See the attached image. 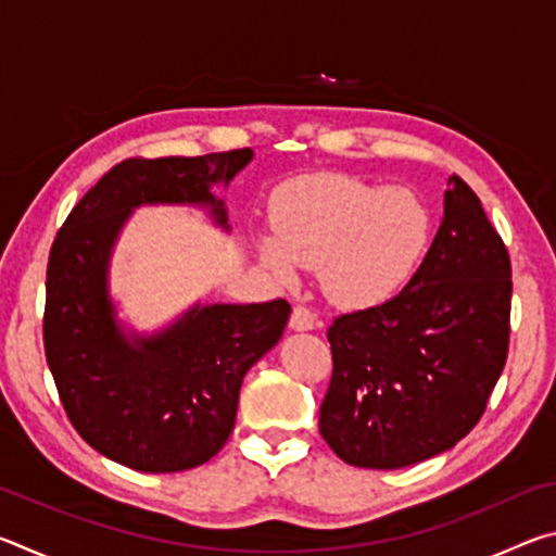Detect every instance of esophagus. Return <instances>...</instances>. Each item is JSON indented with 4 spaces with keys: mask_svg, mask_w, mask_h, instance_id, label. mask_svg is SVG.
<instances>
[{
    "mask_svg": "<svg viewBox=\"0 0 556 556\" xmlns=\"http://www.w3.org/2000/svg\"><path fill=\"white\" fill-rule=\"evenodd\" d=\"M289 326L294 328V331H312V328L318 326V318L312 308L294 306V312H291V318H289Z\"/></svg>",
    "mask_w": 556,
    "mask_h": 556,
    "instance_id": "esophagus-1",
    "label": "esophagus"
}]
</instances>
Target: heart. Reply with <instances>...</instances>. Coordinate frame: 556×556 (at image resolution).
I'll use <instances>...</instances> for the list:
<instances>
[{"mask_svg":"<svg viewBox=\"0 0 556 556\" xmlns=\"http://www.w3.org/2000/svg\"><path fill=\"white\" fill-rule=\"evenodd\" d=\"M271 230L257 252L291 287L296 265L316 269L326 296L345 308L378 306L417 275L431 240L427 203L412 188H380L348 174H312L271 195Z\"/></svg>","mask_w":556,"mask_h":556,"instance_id":"obj_1","label":"heart"}]
</instances>
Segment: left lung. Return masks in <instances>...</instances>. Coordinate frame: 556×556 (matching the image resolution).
I'll use <instances>...</instances> for the list:
<instances>
[{
  "label": "left lung",
  "mask_w": 556,
  "mask_h": 556,
  "mask_svg": "<svg viewBox=\"0 0 556 556\" xmlns=\"http://www.w3.org/2000/svg\"><path fill=\"white\" fill-rule=\"evenodd\" d=\"M510 277L478 195L448 176L444 218L409 285L328 328L333 375L318 431L338 458L404 468L476 427L505 368Z\"/></svg>",
  "instance_id": "left-lung-1"
}]
</instances>
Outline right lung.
<instances>
[{
	"mask_svg": "<svg viewBox=\"0 0 556 556\" xmlns=\"http://www.w3.org/2000/svg\"><path fill=\"white\" fill-rule=\"evenodd\" d=\"M252 149L205 156L127 159L65 218L46 271L43 345L75 431L117 464L176 473L211 460L228 441L242 378L279 343L291 306L193 304L154 333L127 331L110 294V260L142 205H193L230 230L225 186Z\"/></svg>",
	"mask_w": 556,
	"mask_h": 556,
	"instance_id": "add662e5",
	"label": "right lung"
}]
</instances>
